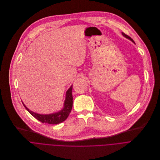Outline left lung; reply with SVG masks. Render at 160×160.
<instances>
[{"label":"left lung","mask_w":160,"mask_h":160,"mask_svg":"<svg viewBox=\"0 0 160 160\" xmlns=\"http://www.w3.org/2000/svg\"><path fill=\"white\" fill-rule=\"evenodd\" d=\"M122 35H123V37H125V38H128L129 40H130L131 41H132L133 43H134V40H132L130 37H129L128 35H125V33H122Z\"/></svg>","instance_id":"left-lung-1"}]
</instances>
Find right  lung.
<instances>
[{
	"mask_svg": "<svg viewBox=\"0 0 160 160\" xmlns=\"http://www.w3.org/2000/svg\"><path fill=\"white\" fill-rule=\"evenodd\" d=\"M72 85L69 88V89L66 92V99L63 103V108L58 112H55L51 114H39L35 113L29 110L26 105L22 102L24 108L29 112V113L36 118L37 120L40 121L42 123H48L49 124H58L67 119L69 113L71 112L72 108L73 103V97L72 94Z\"/></svg>",
	"mask_w": 160,
	"mask_h": 160,
	"instance_id": "obj_1",
	"label": "right lung"
}]
</instances>
